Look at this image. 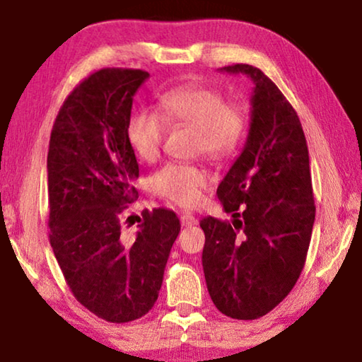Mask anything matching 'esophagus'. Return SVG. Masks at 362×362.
I'll return each mask as SVG.
<instances>
[{"label": "esophagus", "instance_id": "esophagus-1", "mask_svg": "<svg viewBox=\"0 0 362 362\" xmlns=\"http://www.w3.org/2000/svg\"><path fill=\"white\" fill-rule=\"evenodd\" d=\"M180 221H182V226H194L197 225V218L192 214H184L180 216Z\"/></svg>", "mask_w": 362, "mask_h": 362}]
</instances>
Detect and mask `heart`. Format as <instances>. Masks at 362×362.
Listing matches in <instances>:
<instances>
[{"instance_id": "heart-1", "label": "heart", "mask_w": 362, "mask_h": 362, "mask_svg": "<svg viewBox=\"0 0 362 362\" xmlns=\"http://www.w3.org/2000/svg\"><path fill=\"white\" fill-rule=\"evenodd\" d=\"M157 112L139 110L129 120V142L139 158L153 162L160 153L167 125L194 129L195 151L210 160H223L238 152L248 131V114L242 104L225 103L223 94L209 86H180L158 98ZM204 168L185 163H165L153 173L156 195L180 206H194L209 189Z\"/></svg>"}]
</instances>
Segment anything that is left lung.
<instances>
[{
    "instance_id": "1",
    "label": "left lung",
    "mask_w": 362,
    "mask_h": 362,
    "mask_svg": "<svg viewBox=\"0 0 362 362\" xmlns=\"http://www.w3.org/2000/svg\"><path fill=\"white\" fill-rule=\"evenodd\" d=\"M253 81L252 122L242 153L216 189L233 220L205 216L202 253L216 310L258 320L278 306L305 268L315 223L310 153L296 110L258 67L233 64Z\"/></svg>"
}]
</instances>
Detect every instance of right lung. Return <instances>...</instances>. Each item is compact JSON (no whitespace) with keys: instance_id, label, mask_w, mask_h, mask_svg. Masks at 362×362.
I'll list each match as a JSON object with an SVG mask.
<instances>
[{"instance_id":"right-lung-1","label":"right lung","mask_w":362,"mask_h":362,"mask_svg":"<svg viewBox=\"0 0 362 362\" xmlns=\"http://www.w3.org/2000/svg\"><path fill=\"white\" fill-rule=\"evenodd\" d=\"M142 69L105 67L77 84L61 105L47 152L49 242L72 295L109 322L152 310L180 220L144 210L136 238L119 215L137 197L139 163L129 142L132 98Z\"/></svg>"}]
</instances>
